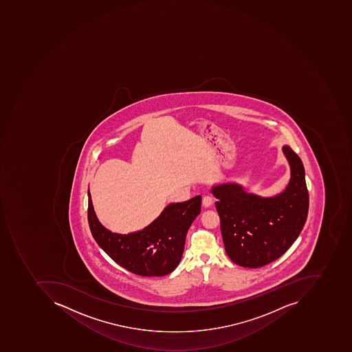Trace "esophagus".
I'll list each match as a JSON object with an SVG mask.
<instances>
[{"label": "esophagus", "mask_w": 352, "mask_h": 352, "mask_svg": "<svg viewBox=\"0 0 352 352\" xmlns=\"http://www.w3.org/2000/svg\"><path fill=\"white\" fill-rule=\"evenodd\" d=\"M214 204V198H212V195H205L204 198H203V205L204 207H210Z\"/></svg>", "instance_id": "1"}]
</instances>
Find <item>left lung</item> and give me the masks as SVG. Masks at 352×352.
<instances>
[{"label":"left lung","mask_w":352,"mask_h":352,"mask_svg":"<svg viewBox=\"0 0 352 352\" xmlns=\"http://www.w3.org/2000/svg\"><path fill=\"white\" fill-rule=\"evenodd\" d=\"M283 153L291 166V179L285 190L274 198L246 193L237 184L212 188L226 254L236 265L259 267L278 259L306 223L309 192L305 168L292 148L285 146Z\"/></svg>","instance_id":"obj_1"}]
</instances>
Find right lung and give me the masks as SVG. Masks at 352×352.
<instances>
[{"label": "right lung", "instance_id": "1", "mask_svg": "<svg viewBox=\"0 0 352 352\" xmlns=\"http://www.w3.org/2000/svg\"><path fill=\"white\" fill-rule=\"evenodd\" d=\"M202 197L168 205L161 216L140 232H111L99 223L89 191L87 221L91 232L109 257L136 275L153 277L171 273L184 251L186 234L201 212Z\"/></svg>", "mask_w": 352, "mask_h": 352}]
</instances>
